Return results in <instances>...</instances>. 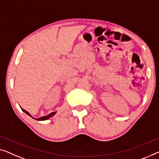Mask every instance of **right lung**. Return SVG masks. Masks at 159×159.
Returning <instances> with one entry per match:
<instances>
[{
	"instance_id": "add662e5",
	"label": "right lung",
	"mask_w": 159,
	"mask_h": 159,
	"mask_svg": "<svg viewBox=\"0 0 159 159\" xmlns=\"http://www.w3.org/2000/svg\"><path fill=\"white\" fill-rule=\"evenodd\" d=\"M22 109V108H21ZM22 110H23L24 112H25V114H28V115H29L30 116H31V117H33L31 115H30V114L29 113L28 111H25V109H22ZM56 114V111H55V112H52V113H50V114H48V115H47V116H42V117H40V118H38V119H35L36 120H38V121H45V120H47V119H50V117H52L53 115H55V114ZM35 119V118H34Z\"/></svg>"
}]
</instances>
